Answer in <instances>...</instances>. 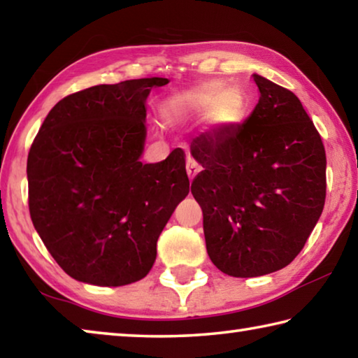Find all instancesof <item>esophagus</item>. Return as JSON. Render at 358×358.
Returning a JSON list of instances; mask_svg holds the SVG:
<instances>
[{"label":"esophagus","instance_id":"obj_1","mask_svg":"<svg viewBox=\"0 0 358 358\" xmlns=\"http://www.w3.org/2000/svg\"><path fill=\"white\" fill-rule=\"evenodd\" d=\"M186 172H187V177H189V180H194V177H196V175L201 172V166H199L194 159H187Z\"/></svg>","mask_w":358,"mask_h":358}]
</instances>
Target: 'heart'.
Returning <instances> with one entry per match:
<instances>
[{"instance_id":"b5f03b06","label":"heart","mask_w":358,"mask_h":358,"mask_svg":"<svg viewBox=\"0 0 358 358\" xmlns=\"http://www.w3.org/2000/svg\"><path fill=\"white\" fill-rule=\"evenodd\" d=\"M175 113H202L210 110V117L217 124L230 126L240 121L246 108L243 93L237 88H222L221 82H205L178 93L171 102Z\"/></svg>"}]
</instances>
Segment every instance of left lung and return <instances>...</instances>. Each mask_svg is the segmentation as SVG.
<instances>
[{"instance_id":"left-lung-1","label":"left lung","mask_w":358,"mask_h":358,"mask_svg":"<svg viewBox=\"0 0 358 358\" xmlns=\"http://www.w3.org/2000/svg\"><path fill=\"white\" fill-rule=\"evenodd\" d=\"M259 102L243 124L202 134L191 192L207 252L222 273H273L299 256L325 203V148L300 99L254 74Z\"/></svg>"}]
</instances>
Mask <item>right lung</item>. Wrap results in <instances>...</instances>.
Here are the masks:
<instances>
[{
  "instance_id": "1",
  "label": "right lung",
  "mask_w": 358,
  "mask_h": 358,
  "mask_svg": "<svg viewBox=\"0 0 358 358\" xmlns=\"http://www.w3.org/2000/svg\"><path fill=\"white\" fill-rule=\"evenodd\" d=\"M162 77L96 85L48 112L28 153V207L77 281L126 286L148 275L157 238L189 192L185 151L142 164L145 101Z\"/></svg>"
}]
</instances>
